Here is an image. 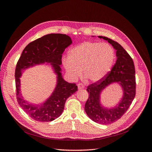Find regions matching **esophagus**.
<instances>
[{
    "label": "esophagus",
    "instance_id": "1",
    "mask_svg": "<svg viewBox=\"0 0 152 152\" xmlns=\"http://www.w3.org/2000/svg\"><path fill=\"white\" fill-rule=\"evenodd\" d=\"M78 88H79V89H84V86L82 84H81V83H80V84H78Z\"/></svg>",
    "mask_w": 152,
    "mask_h": 152
}]
</instances>
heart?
I'll return each mask as SVG.
<instances>
[{
	"label": "heart",
	"mask_w": 152,
	"mask_h": 152,
	"mask_svg": "<svg viewBox=\"0 0 152 152\" xmlns=\"http://www.w3.org/2000/svg\"><path fill=\"white\" fill-rule=\"evenodd\" d=\"M114 58V50L108 44L87 41L73 48L62 63L72 80L77 79L82 70L86 79L98 82L109 72Z\"/></svg>",
	"instance_id": "heart-1"
}]
</instances>
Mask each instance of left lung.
<instances>
[{"label": "left lung", "mask_w": 152, "mask_h": 152, "mask_svg": "<svg viewBox=\"0 0 152 152\" xmlns=\"http://www.w3.org/2000/svg\"><path fill=\"white\" fill-rule=\"evenodd\" d=\"M112 44L116 50V63L102 79L87 86L89 93L85 104V111L88 117L95 122L107 125L116 122L125 113L136 95V77L134 62L121 44L106 37L98 36ZM118 83L122 87L123 97L115 107L104 108L100 103V94L109 85Z\"/></svg>", "instance_id": "8db88e82"}]
</instances>
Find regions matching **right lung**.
<instances>
[{
  "mask_svg": "<svg viewBox=\"0 0 152 152\" xmlns=\"http://www.w3.org/2000/svg\"><path fill=\"white\" fill-rule=\"evenodd\" d=\"M72 43L70 37L61 34H50L36 39L23 50L15 70L16 98L22 109L35 121L50 122L63 112L66 99L77 91L75 84L68 83L61 75L62 54ZM45 62L50 63L57 75V84L52 94L44 103L34 105L27 102L20 93V77L25 69Z\"/></svg>",
  "mask_w": 152,
  "mask_h": 152,
  "instance_id": "add662e5",
  "label": "right lung"
}]
</instances>
